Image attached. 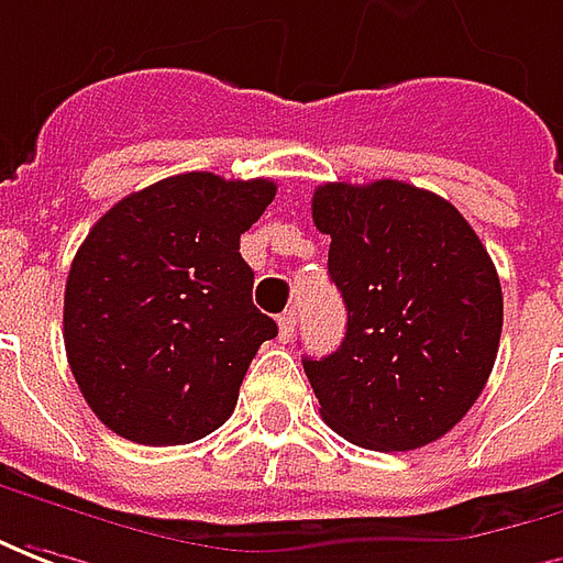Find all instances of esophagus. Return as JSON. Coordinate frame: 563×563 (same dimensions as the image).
<instances>
[{
    "instance_id": "1",
    "label": "esophagus",
    "mask_w": 563,
    "mask_h": 563,
    "mask_svg": "<svg viewBox=\"0 0 563 563\" xmlns=\"http://www.w3.org/2000/svg\"><path fill=\"white\" fill-rule=\"evenodd\" d=\"M294 330H297V309H288V312L278 318V333H282V339H290Z\"/></svg>"
}]
</instances>
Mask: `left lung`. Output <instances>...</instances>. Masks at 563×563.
Returning <instances> with one entry per match:
<instances>
[{
  "label": "left lung",
  "instance_id": "8db88e82",
  "mask_svg": "<svg viewBox=\"0 0 563 563\" xmlns=\"http://www.w3.org/2000/svg\"><path fill=\"white\" fill-rule=\"evenodd\" d=\"M312 221L349 312L336 352L302 361L321 418L376 452L440 440L479 400L504 330L476 230L449 199L394 178L321 185Z\"/></svg>",
  "mask_w": 563,
  "mask_h": 563
}]
</instances>
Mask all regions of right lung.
<instances>
[{
    "mask_svg": "<svg viewBox=\"0 0 563 563\" xmlns=\"http://www.w3.org/2000/svg\"><path fill=\"white\" fill-rule=\"evenodd\" d=\"M275 181L185 173L111 206L75 254L63 302L71 376L109 430L142 445L202 440L233 416L278 333L254 309L239 236Z\"/></svg>",
    "mask_w": 563,
    "mask_h": 563,
    "instance_id": "obj_1",
    "label": "right lung"
}]
</instances>
